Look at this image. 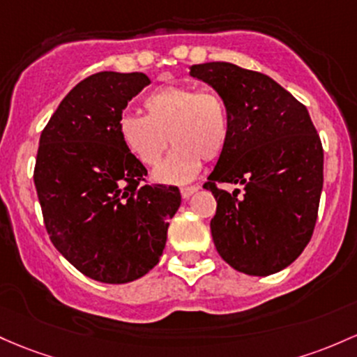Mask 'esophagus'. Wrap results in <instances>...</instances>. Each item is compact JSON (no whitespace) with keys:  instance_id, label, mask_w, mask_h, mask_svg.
I'll return each instance as SVG.
<instances>
[{"instance_id":"1","label":"esophagus","mask_w":357,"mask_h":357,"mask_svg":"<svg viewBox=\"0 0 357 357\" xmlns=\"http://www.w3.org/2000/svg\"><path fill=\"white\" fill-rule=\"evenodd\" d=\"M197 191H198V186H183L181 188V197L186 199V198H190L193 193H197Z\"/></svg>"}]
</instances>
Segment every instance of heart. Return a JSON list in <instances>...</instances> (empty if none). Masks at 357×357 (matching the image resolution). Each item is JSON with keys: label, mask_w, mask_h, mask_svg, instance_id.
Returning <instances> with one entry per match:
<instances>
[{"label": "heart", "mask_w": 357, "mask_h": 357, "mask_svg": "<svg viewBox=\"0 0 357 357\" xmlns=\"http://www.w3.org/2000/svg\"><path fill=\"white\" fill-rule=\"evenodd\" d=\"M146 116L128 113L119 121L123 146L144 166L159 164L167 144L172 151L154 172L160 183H186L197 176L202 160L225 151L230 135L229 109L215 89L169 86L144 100Z\"/></svg>", "instance_id": "obj_1"}]
</instances>
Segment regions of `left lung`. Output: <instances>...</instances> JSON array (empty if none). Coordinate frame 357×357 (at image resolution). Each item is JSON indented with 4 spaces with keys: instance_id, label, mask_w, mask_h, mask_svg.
<instances>
[{
    "instance_id": "8db88e82",
    "label": "left lung",
    "mask_w": 357,
    "mask_h": 357,
    "mask_svg": "<svg viewBox=\"0 0 357 357\" xmlns=\"http://www.w3.org/2000/svg\"><path fill=\"white\" fill-rule=\"evenodd\" d=\"M190 74L229 109V142L203 185L217 199L215 248L244 274L281 271L310 242L322 193L324 149L308 109L269 76L230 62L197 64ZM218 182L245 190L229 194Z\"/></svg>"
}]
</instances>
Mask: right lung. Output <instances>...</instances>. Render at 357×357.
Wrapping results in <instances>:
<instances>
[{"label":"right lung","instance_id":"obj_1","mask_svg":"<svg viewBox=\"0 0 357 357\" xmlns=\"http://www.w3.org/2000/svg\"><path fill=\"white\" fill-rule=\"evenodd\" d=\"M142 73L103 70L74 86L42 130L33 181L45 229L77 271L101 283L134 281L158 264L179 190L147 185V169L121 142Z\"/></svg>","mask_w":357,"mask_h":357}]
</instances>
